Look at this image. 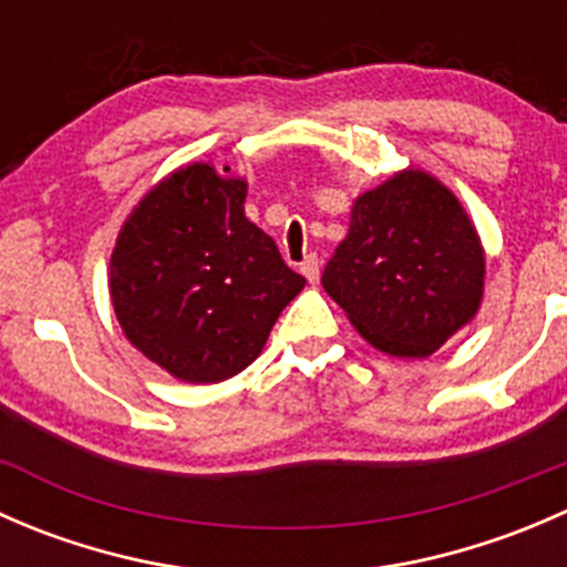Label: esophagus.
Returning <instances> with one entry per match:
<instances>
[{"instance_id":"1","label":"esophagus","mask_w":567,"mask_h":567,"mask_svg":"<svg viewBox=\"0 0 567 567\" xmlns=\"http://www.w3.org/2000/svg\"><path fill=\"white\" fill-rule=\"evenodd\" d=\"M301 274L307 277V282L316 285L320 279V262H318V255H307L305 262H301Z\"/></svg>"}]
</instances>
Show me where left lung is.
<instances>
[{
    "instance_id": "obj_1",
    "label": "left lung",
    "mask_w": 567,
    "mask_h": 567,
    "mask_svg": "<svg viewBox=\"0 0 567 567\" xmlns=\"http://www.w3.org/2000/svg\"><path fill=\"white\" fill-rule=\"evenodd\" d=\"M483 279V247L458 197L403 169L357 197L320 282L370 346L422 359L477 316Z\"/></svg>"
}]
</instances>
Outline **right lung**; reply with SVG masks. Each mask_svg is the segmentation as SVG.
Here are the masks:
<instances>
[{"instance_id": "obj_1", "label": "right lung", "mask_w": 567, "mask_h": 567, "mask_svg": "<svg viewBox=\"0 0 567 567\" xmlns=\"http://www.w3.org/2000/svg\"><path fill=\"white\" fill-rule=\"evenodd\" d=\"M244 199L241 177L210 164L175 169L131 210L109 260L125 337L186 384L249 368L307 282L244 216Z\"/></svg>"}]
</instances>
